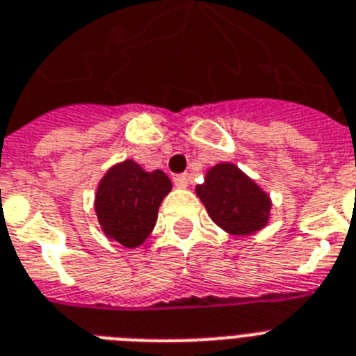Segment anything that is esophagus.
I'll return each instance as SVG.
<instances>
[{"mask_svg":"<svg viewBox=\"0 0 356 356\" xmlns=\"http://www.w3.org/2000/svg\"><path fill=\"white\" fill-rule=\"evenodd\" d=\"M191 184V176L189 175H176L175 176V185L176 187H180V189H185L187 185Z\"/></svg>","mask_w":356,"mask_h":356,"instance_id":"obj_1","label":"esophagus"}]
</instances>
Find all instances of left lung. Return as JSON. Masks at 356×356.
<instances>
[{"instance_id":"left-lung-1","label":"left lung","mask_w":356,"mask_h":356,"mask_svg":"<svg viewBox=\"0 0 356 356\" xmlns=\"http://www.w3.org/2000/svg\"><path fill=\"white\" fill-rule=\"evenodd\" d=\"M196 195L214 224L236 236L257 233L269 220V196L233 163L209 169L204 184L196 185Z\"/></svg>"}]
</instances>
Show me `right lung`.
<instances>
[{
  "label": "right lung",
  "mask_w": 356,
  "mask_h": 356,
  "mask_svg": "<svg viewBox=\"0 0 356 356\" xmlns=\"http://www.w3.org/2000/svg\"><path fill=\"white\" fill-rule=\"evenodd\" d=\"M171 189V180L160 169L147 172L132 160L111 167L94 202L104 233L127 249L142 245L156 225L161 200Z\"/></svg>",
  "instance_id": "add662e5"
}]
</instances>
